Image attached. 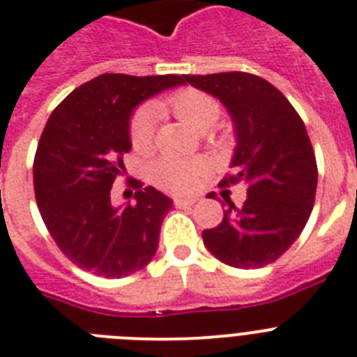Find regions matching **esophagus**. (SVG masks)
Here are the masks:
<instances>
[{"instance_id": "1", "label": "esophagus", "mask_w": 357, "mask_h": 357, "mask_svg": "<svg viewBox=\"0 0 357 357\" xmlns=\"http://www.w3.org/2000/svg\"><path fill=\"white\" fill-rule=\"evenodd\" d=\"M194 204H196V198H174L176 207H190Z\"/></svg>"}]
</instances>
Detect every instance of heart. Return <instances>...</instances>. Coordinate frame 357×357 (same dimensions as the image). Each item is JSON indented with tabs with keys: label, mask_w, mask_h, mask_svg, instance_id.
I'll use <instances>...</instances> for the list:
<instances>
[{
	"label": "heart",
	"mask_w": 357,
	"mask_h": 357,
	"mask_svg": "<svg viewBox=\"0 0 357 357\" xmlns=\"http://www.w3.org/2000/svg\"><path fill=\"white\" fill-rule=\"evenodd\" d=\"M167 106L178 119H181L194 130L205 132L216 124L222 115V106L214 97L187 88L167 98ZM159 113L153 106H141L133 112L130 119V141L139 152L152 149L155 128H158ZM207 163L204 159H179V158H159L150 167V179L161 188H169L172 192H185L192 188L198 176L205 172Z\"/></svg>",
	"instance_id": "b5f03b06"
}]
</instances>
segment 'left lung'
<instances>
[{"label": "left lung", "instance_id": "obj_1", "mask_svg": "<svg viewBox=\"0 0 357 357\" xmlns=\"http://www.w3.org/2000/svg\"><path fill=\"white\" fill-rule=\"evenodd\" d=\"M185 82L227 108L236 149L222 185L248 187L244 205L227 199L222 224L202 233L205 248L233 268L268 266L299 238L314 208L317 163L306 126L288 98L257 75H185Z\"/></svg>", "mask_w": 357, "mask_h": 357}]
</instances>
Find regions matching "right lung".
<instances>
[{"instance_id": "add662e5", "label": "right lung", "mask_w": 357, "mask_h": 357, "mask_svg": "<svg viewBox=\"0 0 357 357\" xmlns=\"http://www.w3.org/2000/svg\"><path fill=\"white\" fill-rule=\"evenodd\" d=\"M185 84V75L104 73L82 84L51 113L34 155L36 204L53 240L84 271L121 279L158 251L172 199L141 181L135 204L113 207L112 185L132 149L130 117L152 95Z\"/></svg>"}]
</instances>
